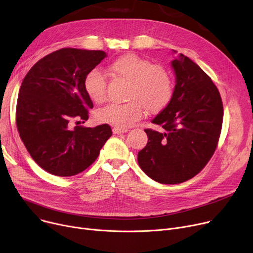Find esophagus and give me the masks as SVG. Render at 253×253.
Returning a JSON list of instances; mask_svg holds the SVG:
<instances>
[{
    "label": "esophagus",
    "instance_id": "esophagus-1",
    "mask_svg": "<svg viewBox=\"0 0 253 253\" xmlns=\"http://www.w3.org/2000/svg\"><path fill=\"white\" fill-rule=\"evenodd\" d=\"M127 131H128V129H126V128H118V127H114V128H113V133H114V134L126 133Z\"/></svg>",
    "mask_w": 253,
    "mask_h": 253
}]
</instances>
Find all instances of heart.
<instances>
[{
	"label": "heart",
	"mask_w": 253,
	"mask_h": 253,
	"mask_svg": "<svg viewBox=\"0 0 253 253\" xmlns=\"http://www.w3.org/2000/svg\"><path fill=\"white\" fill-rule=\"evenodd\" d=\"M110 70L129 82L127 103H112L100 109L99 122L118 128H127L148 112L162 110L172 95V82L168 73L159 65L135 54H125L110 64ZM84 87L92 101L101 103L106 98V80L98 69H92L85 77Z\"/></svg>",
	"instance_id": "heart-1"
}]
</instances>
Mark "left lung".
<instances>
[{"label":"left lung","mask_w":253,"mask_h":253,"mask_svg":"<svg viewBox=\"0 0 253 253\" xmlns=\"http://www.w3.org/2000/svg\"><path fill=\"white\" fill-rule=\"evenodd\" d=\"M171 66L173 93L152 120L164 131L145 129L149 140L137 155L144 173L164 184L189 180L203 169L216 149L223 117L219 92L200 66L181 53Z\"/></svg>","instance_id":"1"}]
</instances>
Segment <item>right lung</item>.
<instances>
[{"label":"right lung","mask_w":253,"mask_h":253,"mask_svg":"<svg viewBox=\"0 0 253 253\" xmlns=\"http://www.w3.org/2000/svg\"><path fill=\"white\" fill-rule=\"evenodd\" d=\"M105 56L100 50L63 48L40 59L21 83L16 105L20 138L34 161L53 175L84 171L112 136L108 124L72 127L75 120H88L93 103L85 77Z\"/></svg>","instance_id":"obj_1"}]
</instances>
